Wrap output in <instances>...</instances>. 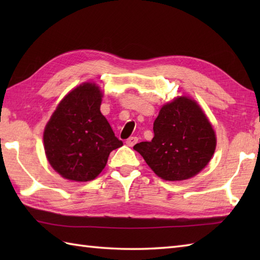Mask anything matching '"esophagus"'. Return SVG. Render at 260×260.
I'll return each mask as SVG.
<instances>
[{
    "mask_svg": "<svg viewBox=\"0 0 260 260\" xmlns=\"http://www.w3.org/2000/svg\"><path fill=\"white\" fill-rule=\"evenodd\" d=\"M137 141H139V139H137V137L136 136H131L129 137V139L128 140H127L126 141V144L127 145H128V146H134L135 144H136V143H137Z\"/></svg>",
    "mask_w": 260,
    "mask_h": 260,
    "instance_id": "34e87169",
    "label": "esophagus"
}]
</instances>
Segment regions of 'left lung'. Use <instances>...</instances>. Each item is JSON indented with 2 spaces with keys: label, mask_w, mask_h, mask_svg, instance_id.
I'll list each match as a JSON object with an SVG mask.
<instances>
[{
  "label": "left lung",
  "mask_w": 260,
  "mask_h": 260,
  "mask_svg": "<svg viewBox=\"0 0 260 260\" xmlns=\"http://www.w3.org/2000/svg\"><path fill=\"white\" fill-rule=\"evenodd\" d=\"M153 131V140L139 143L134 150L165 181H183L197 175L207 167L217 145L206 114L196 101L184 96L164 105Z\"/></svg>",
  "instance_id": "obj_1"
}]
</instances>
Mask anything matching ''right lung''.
Segmentation results:
<instances>
[{
	"instance_id": "obj_1",
	"label": "right lung",
	"mask_w": 260,
	"mask_h": 260,
	"mask_svg": "<svg viewBox=\"0 0 260 260\" xmlns=\"http://www.w3.org/2000/svg\"><path fill=\"white\" fill-rule=\"evenodd\" d=\"M103 93L93 82L71 90L54 110L43 133L49 163L62 178L87 182L106 167L109 154L123 145L101 113Z\"/></svg>"
}]
</instances>
